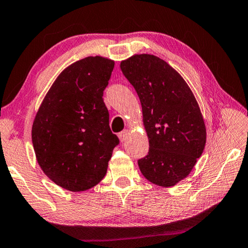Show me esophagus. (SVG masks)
I'll list each match as a JSON object with an SVG mask.
<instances>
[{
	"mask_svg": "<svg viewBox=\"0 0 248 248\" xmlns=\"http://www.w3.org/2000/svg\"><path fill=\"white\" fill-rule=\"evenodd\" d=\"M128 135H129V130H127V129H125V130H124V131H121L119 135V139H120V141H124L125 139L128 138Z\"/></svg>",
	"mask_w": 248,
	"mask_h": 248,
	"instance_id": "esophagus-1",
	"label": "esophagus"
}]
</instances>
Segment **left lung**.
Masks as SVG:
<instances>
[{"label": "left lung", "mask_w": 248, "mask_h": 248, "mask_svg": "<svg viewBox=\"0 0 248 248\" xmlns=\"http://www.w3.org/2000/svg\"><path fill=\"white\" fill-rule=\"evenodd\" d=\"M137 92L148 155L138 160L149 182L174 186L189 175L203 153L207 130L200 107L184 78L157 56L138 54L121 62Z\"/></svg>", "instance_id": "1"}]
</instances>
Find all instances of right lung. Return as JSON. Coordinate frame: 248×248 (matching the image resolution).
Here are the masks:
<instances>
[{"label":"right lung","mask_w":248,"mask_h":248,"mask_svg":"<svg viewBox=\"0 0 248 248\" xmlns=\"http://www.w3.org/2000/svg\"><path fill=\"white\" fill-rule=\"evenodd\" d=\"M114 61L90 56L66 67L37 111L31 138L43 172L62 189L81 192L106 176L119 139L111 131L103 91Z\"/></svg>","instance_id":"add662e5"}]
</instances>
